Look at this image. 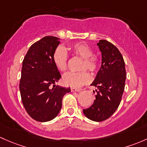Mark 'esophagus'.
Listing matches in <instances>:
<instances>
[{"mask_svg":"<svg viewBox=\"0 0 147 147\" xmlns=\"http://www.w3.org/2000/svg\"><path fill=\"white\" fill-rule=\"evenodd\" d=\"M82 90V89H78V88H71V92H80Z\"/></svg>","mask_w":147,"mask_h":147,"instance_id":"esophagus-1","label":"esophagus"}]
</instances>
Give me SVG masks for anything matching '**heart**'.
<instances>
[{
    "label": "heart",
    "instance_id": "heart-1",
    "mask_svg": "<svg viewBox=\"0 0 147 147\" xmlns=\"http://www.w3.org/2000/svg\"><path fill=\"white\" fill-rule=\"evenodd\" d=\"M72 53L76 56L82 58L80 63L79 72H68L64 75L63 82L65 85L80 87L90 82L91 77L86 71L95 73L99 67L98 58L94 55L92 48L85 43H77L71 48ZM53 61L55 67L60 71L65 72L67 69V54L64 48L58 46L54 51Z\"/></svg>",
    "mask_w": 147,
    "mask_h": 147
}]
</instances>
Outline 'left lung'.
I'll return each instance as SVG.
<instances>
[{"label":"left lung","mask_w":147,"mask_h":147,"mask_svg":"<svg viewBox=\"0 0 147 147\" xmlns=\"http://www.w3.org/2000/svg\"><path fill=\"white\" fill-rule=\"evenodd\" d=\"M97 45L101 52L102 63L91 85L98 90H96L97 94L93 104L83 112L90 120L101 122L110 118L120 105L125 89L126 71L123 55L116 46L103 39Z\"/></svg>","instance_id":"8db88e82"}]
</instances>
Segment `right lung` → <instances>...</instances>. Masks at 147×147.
<instances>
[{
	"label": "right lung",
	"instance_id": "1",
	"mask_svg": "<svg viewBox=\"0 0 147 147\" xmlns=\"http://www.w3.org/2000/svg\"><path fill=\"white\" fill-rule=\"evenodd\" d=\"M59 44L57 37H44L30 46L22 62V101L29 116L38 122L55 118L61 109L63 97L70 92V88L55 85L61 78L53 61V52Z\"/></svg>",
	"mask_w": 147,
	"mask_h": 147
}]
</instances>
